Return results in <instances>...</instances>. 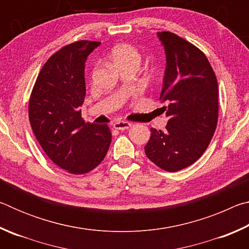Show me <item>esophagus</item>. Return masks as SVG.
I'll return each mask as SVG.
<instances>
[{
  "label": "esophagus",
  "instance_id": "1",
  "mask_svg": "<svg viewBox=\"0 0 249 249\" xmlns=\"http://www.w3.org/2000/svg\"><path fill=\"white\" fill-rule=\"evenodd\" d=\"M130 126H132V123H128V122H116V123L113 124V127L115 129H119V130H125V129H128Z\"/></svg>",
  "mask_w": 249,
  "mask_h": 249
}]
</instances>
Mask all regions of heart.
Instances as JSON below:
<instances>
[{
    "label": "heart",
    "instance_id": "obj_1",
    "mask_svg": "<svg viewBox=\"0 0 249 249\" xmlns=\"http://www.w3.org/2000/svg\"><path fill=\"white\" fill-rule=\"evenodd\" d=\"M109 58L113 64L120 68L125 65H137L141 64V53L132 45L121 44L113 47L109 53Z\"/></svg>",
    "mask_w": 249,
    "mask_h": 249
}]
</instances>
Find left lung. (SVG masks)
<instances>
[{
    "label": "left lung",
    "instance_id": "1",
    "mask_svg": "<svg viewBox=\"0 0 249 249\" xmlns=\"http://www.w3.org/2000/svg\"><path fill=\"white\" fill-rule=\"evenodd\" d=\"M157 37L166 53L160 99L168 103V123L163 132L150 129L145 153L174 172L192 165L208 148L217 124L218 87L208 58L195 45L170 32Z\"/></svg>",
    "mask_w": 249,
    "mask_h": 249
}]
</instances>
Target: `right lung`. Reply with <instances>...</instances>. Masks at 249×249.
Returning <instances> with one entry per match:
<instances>
[{"label":"right lung","instance_id":"add662e5","mask_svg":"<svg viewBox=\"0 0 249 249\" xmlns=\"http://www.w3.org/2000/svg\"><path fill=\"white\" fill-rule=\"evenodd\" d=\"M99 41L67 45L41 68L28 104L33 132L41 148L62 169L83 175L99 166L112 141L107 125L84 123V68Z\"/></svg>","mask_w":249,"mask_h":249}]
</instances>
